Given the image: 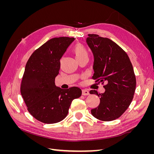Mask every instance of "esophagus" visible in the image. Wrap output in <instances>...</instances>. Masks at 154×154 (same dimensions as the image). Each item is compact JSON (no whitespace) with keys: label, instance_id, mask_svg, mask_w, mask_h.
Masks as SVG:
<instances>
[{"label":"esophagus","instance_id":"obj_1","mask_svg":"<svg viewBox=\"0 0 154 154\" xmlns=\"http://www.w3.org/2000/svg\"><path fill=\"white\" fill-rule=\"evenodd\" d=\"M82 95H83V96H88V95H89V92H88L87 90L83 89V90H82Z\"/></svg>","mask_w":154,"mask_h":154}]
</instances>
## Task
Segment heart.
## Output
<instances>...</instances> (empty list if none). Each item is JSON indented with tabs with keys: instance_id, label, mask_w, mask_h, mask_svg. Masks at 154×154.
I'll return each instance as SVG.
<instances>
[{
	"instance_id": "obj_1",
	"label": "heart",
	"mask_w": 154,
	"mask_h": 154,
	"mask_svg": "<svg viewBox=\"0 0 154 154\" xmlns=\"http://www.w3.org/2000/svg\"><path fill=\"white\" fill-rule=\"evenodd\" d=\"M73 53L75 54L76 58H80L87 56V51L85 48L80 44H78L73 48Z\"/></svg>"
}]
</instances>
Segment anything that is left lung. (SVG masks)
<instances>
[{
    "instance_id": "1",
    "label": "left lung",
    "mask_w": 154,
    "mask_h": 154,
    "mask_svg": "<svg viewBox=\"0 0 154 154\" xmlns=\"http://www.w3.org/2000/svg\"><path fill=\"white\" fill-rule=\"evenodd\" d=\"M86 42L94 56L92 79L106 83L103 93L90 91L100 100V105L91 110V114L104 122L118 119L131 103L136 90L132 63L125 51L109 38L88 34Z\"/></svg>"
}]
</instances>
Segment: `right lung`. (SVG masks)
Segmentation results:
<instances>
[{"label": "right lung", "mask_w": 154, "mask_h": 154, "mask_svg": "<svg viewBox=\"0 0 154 154\" xmlns=\"http://www.w3.org/2000/svg\"><path fill=\"white\" fill-rule=\"evenodd\" d=\"M74 40L63 36L50 39L34 51L26 65L21 94L29 112L42 123L61 122L67 116L72 101L82 95L77 87L65 90L55 85L60 60Z\"/></svg>", "instance_id": "add662e5"}]
</instances>
